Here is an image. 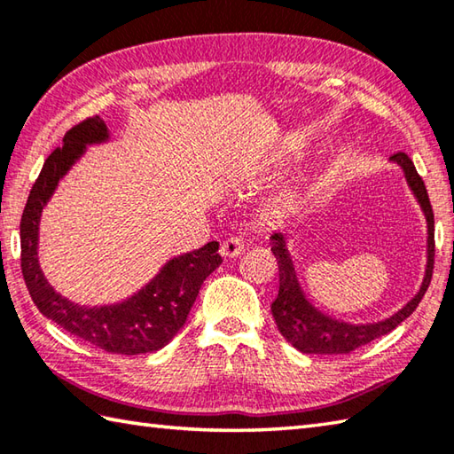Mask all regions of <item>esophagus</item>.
Here are the masks:
<instances>
[{"label":"esophagus","mask_w":454,"mask_h":454,"mask_svg":"<svg viewBox=\"0 0 454 454\" xmlns=\"http://www.w3.org/2000/svg\"><path fill=\"white\" fill-rule=\"evenodd\" d=\"M244 250H246V242H244V238H239V236L228 238L220 244V255L222 257H236V255L242 254Z\"/></svg>","instance_id":"obj_1"}]
</instances>
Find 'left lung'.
Here are the masks:
<instances>
[{
  "label": "left lung",
  "mask_w": 454,
  "mask_h": 454,
  "mask_svg": "<svg viewBox=\"0 0 454 454\" xmlns=\"http://www.w3.org/2000/svg\"><path fill=\"white\" fill-rule=\"evenodd\" d=\"M389 159L403 168L405 181L415 194L417 202H419L425 220H427V268H425L421 287L410 303L399 309L395 315L386 318V321L366 325L336 321V318L321 313L317 307L309 303L297 279V271L287 250L286 236L281 232L271 234V252L279 265V293L271 303V313L275 325H278L279 333L286 336V340L303 354H348L364 344L380 339V336L392 333L399 323H403L413 313L429 287L434 263V218L429 194L410 157L405 153H395Z\"/></svg>",
  "instance_id": "obj_1"
}]
</instances>
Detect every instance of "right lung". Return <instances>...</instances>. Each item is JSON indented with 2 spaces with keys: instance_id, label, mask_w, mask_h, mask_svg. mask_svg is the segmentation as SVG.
Returning a JSON list of instances; mask_svg holds the SVG:
<instances>
[{
  "instance_id": "add662e5",
  "label": "right lung",
  "mask_w": 454,
  "mask_h": 454,
  "mask_svg": "<svg viewBox=\"0 0 454 454\" xmlns=\"http://www.w3.org/2000/svg\"><path fill=\"white\" fill-rule=\"evenodd\" d=\"M108 137L104 120L94 115L70 128L62 145L47 157L21 216V271L33 303L52 323L106 352L133 356L163 348L181 331L202 281L218 268L222 257L218 242H208L199 250L176 255L144 289L115 305H74L49 286L37 257L41 212L59 181L84 153L86 145L102 144Z\"/></svg>"
}]
</instances>
